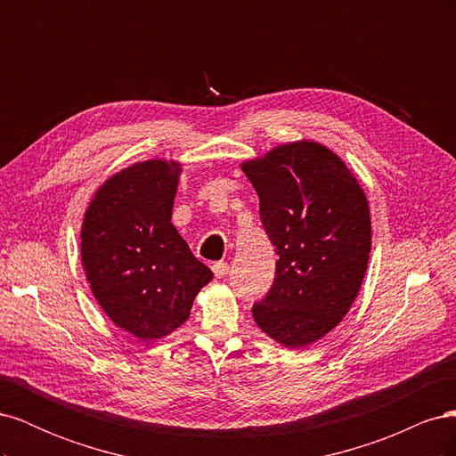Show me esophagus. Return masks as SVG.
<instances>
[{
    "mask_svg": "<svg viewBox=\"0 0 456 456\" xmlns=\"http://www.w3.org/2000/svg\"><path fill=\"white\" fill-rule=\"evenodd\" d=\"M213 268V273H215V278H224V275L228 273V270H230V266L226 265L224 260H218V262H215V265L211 266Z\"/></svg>",
    "mask_w": 456,
    "mask_h": 456,
    "instance_id": "obj_1",
    "label": "esophagus"
}]
</instances>
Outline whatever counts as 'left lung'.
Instances as JSON below:
<instances>
[{"label": "left lung", "mask_w": 456, "mask_h": 456, "mask_svg": "<svg viewBox=\"0 0 456 456\" xmlns=\"http://www.w3.org/2000/svg\"><path fill=\"white\" fill-rule=\"evenodd\" d=\"M241 169L280 256L253 317L281 346H308L342 322L360 293L370 251L367 198L335 151L314 141L275 146Z\"/></svg>", "instance_id": "obj_1"}]
</instances>
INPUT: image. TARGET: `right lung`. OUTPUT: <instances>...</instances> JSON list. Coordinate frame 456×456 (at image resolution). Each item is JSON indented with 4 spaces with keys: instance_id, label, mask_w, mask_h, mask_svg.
<instances>
[{
    "instance_id": "obj_1",
    "label": "right lung",
    "mask_w": 456,
    "mask_h": 456,
    "mask_svg": "<svg viewBox=\"0 0 456 456\" xmlns=\"http://www.w3.org/2000/svg\"><path fill=\"white\" fill-rule=\"evenodd\" d=\"M181 163L148 159L94 191L81 224V266L104 314L141 340L167 337L213 272L171 223Z\"/></svg>"
}]
</instances>
